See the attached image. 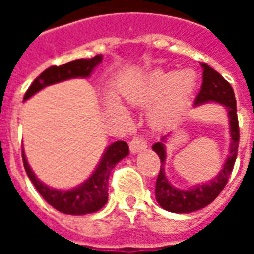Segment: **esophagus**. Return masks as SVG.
<instances>
[{
    "instance_id": "esophagus-1",
    "label": "esophagus",
    "mask_w": 254,
    "mask_h": 254,
    "mask_svg": "<svg viewBox=\"0 0 254 254\" xmlns=\"http://www.w3.org/2000/svg\"><path fill=\"white\" fill-rule=\"evenodd\" d=\"M148 147V143L144 140L143 137H140V136H136V137H133V140L129 143V148H130V152L133 154H136V152H140V151H143Z\"/></svg>"
}]
</instances>
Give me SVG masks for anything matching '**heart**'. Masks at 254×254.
<instances>
[{
    "label": "heart",
    "instance_id": "heart-1",
    "mask_svg": "<svg viewBox=\"0 0 254 254\" xmlns=\"http://www.w3.org/2000/svg\"><path fill=\"white\" fill-rule=\"evenodd\" d=\"M197 85L194 70L184 72H163L154 70L145 77L137 89L127 94V98L134 102H151L166 96L154 113V120L158 124H167L180 116Z\"/></svg>",
    "mask_w": 254,
    "mask_h": 254
}]
</instances>
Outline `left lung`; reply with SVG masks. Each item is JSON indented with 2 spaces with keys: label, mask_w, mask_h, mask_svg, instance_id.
<instances>
[{
  "label": "left lung",
  "mask_w": 254,
  "mask_h": 254,
  "mask_svg": "<svg viewBox=\"0 0 254 254\" xmlns=\"http://www.w3.org/2000/svg\"><path fill=\"white\" fill-rule=\"evenodd\" d=\"M202 67V84L201 89L197 95L194 106H200L207 102H218L227 109L230 121V152L224 163L223 169L220 170L218 176L207 184H198L196 187L190 188L188 190L177 189L167 181L165 174V160L166 148L165 141L167 136H163L159 143H155L152 149L160 158L159 176L156 180L155 187V196L156 201L166 211L176 213H189L198 211L201 208L207 207L219 196V193L223 190L226 184L229 181V177L234 167L237 152H238V144H240V127H238V117H237V103H235L234 91L231 88L230 83H227L220 73L215 69L201 63Z\"/></svg>",
  "instance_id": "8db88e82"
}]
</instances>
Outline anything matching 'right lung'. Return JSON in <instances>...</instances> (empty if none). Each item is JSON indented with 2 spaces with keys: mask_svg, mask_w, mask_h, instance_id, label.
Returning a JSON list of instances; mask_svg holds the SVG:
<instances>
[{
  "mask_svg": "<svg viewBox=\"0 0 254 254\" xmlns=\"http://www.w3.org/2000/svg\"><path fill=\"white\" fill-rule=\"evenodd\" d=\"M100 63H102V56L98 54L94 58H81L60 66L47 67L45 72H42L34 80L30 88L27 89L24 100L30 99L32 95L39 92L47 85L65 81L69 78L89 77L96 65H99ZM127 154H129V147L125 141H116L110 144L102 156L98 167L92 173V176L81 185L73 188L70 190H57L39 181L25 159L24 151H23V163L27 176L30 177L36 190L41 193V196L52 207L66 215H85V213L96 212L100 208L105 207L109 198L107 190H109V177L111 170L116 167L120 160L127 156Z\"/></svg>",
  "mask_w": 254,
  "mask_h": 254,
  "instance_id": "obj_1",
  "label": "right lung"
}]
</instances>
